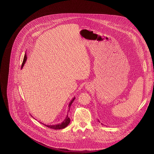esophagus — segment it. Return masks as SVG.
I'll list each match as a JSON object with an SVG mask.
<instances>
[{"instance_id":"esophagus-1","label":"esophagus","mask_w":154,"mask_h":154,"mask_svg":"<svg viewBox=\"0 0 154 154\" xmlns=\"http://www.w3.org/2000/svg\"><path fill=\"white\" fill-rule=\"evenodd\" d=\"M85 88L86 89V90H91V89L92 88V86H91V85L87 84V85H86V86H85Z\"/></svg>"}]
</instances>
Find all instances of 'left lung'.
<instances>
[{"mask_svg":"<svg viewBox=\"0 0 154 154\" xmlns=\"http://www.w3.org/2000/svg\"><path fill=\"white\" fill-rule=\"evenodd\" d=\"M98 122H100V121H99V120H98Z\"/></svg>","mask_w":154,"mask_h":154,"instance_id":"1","label":"left lung"}]
</instances>
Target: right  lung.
I'll return each mask as SVG.
<instances>
[{
	"label": "right lung",
	"mask_w": 154,
	"mask_h": 154,
	"mask_svg": "<svg viewBox=\"0 0 154 154\" xmlns=\"http://www.w3.org/2000/svg\"><path fill=\"white\" fill-rule=\"evenodd\" d=\"M26 60H27V54H26V53L25 54V55H24V60H23V64H22V66H21V69L23 68V66H24V65L25 64V63H26ZM75 99V97H74L72 100H71V101L69 102V105H68V107H69V110H68V112H69V109H70V107H71V105H72V102H74V99ZM70 118L68 117V115H67V116H66V118L64 119V120L61 123V124H55V125H45V124H44L45 125V126H46V127H49V128H52V129H55V130H58V129H62V128H64L65 127H66L68 125V124L70 123Z\"/></svg>",
	"instance_id": "obj_1"
}]
</instances>
